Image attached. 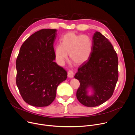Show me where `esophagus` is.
<instances>
[{
	"instance_id": "esophagus-1",
	"label": "esophagus",
	"mask_w": 135,
	"mask_h": 135,
	"mask_svg": "<svg viewBox=\"0 0 135 135\" xmlns=\"http://www.w3.org/2000/svg\"><path fill=\"white\" fill-rule=\"evenodd\" d=\"M68 77L69 78H73L74 77V71L70 70L68 71Z\"/></svg>"
}]
</instances>
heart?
<instances>
[{"label":"heart","mask_w":135,"mask_h":135,"mask_svg":"<svg viewBox=\"0 0 135 135\" xmlns=\"http://www.w3.org/2000/svg\"><path fill=\"white\" fill-rule=\"evenodd\" d=\"M93 48L91 38L87 35L73 32L65 34L61 39V45L55 47V56L59 62H63L69 54L70 60L75 65H81L89 58Z\"/></svg>","instance_id":"b5f03b06"}]
</instances>
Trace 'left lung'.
<instances>
[{"mask_svg": "<svg viewBox=\"0 0 135 135\" xmlns=\"http://www.w3.org/2000/svg\"><path fill=\"white\" fill-rule=\"evenodd\" d=\"M93 39L90 56L79 67L75 76L80 83L77 98L87 107H96L108 100L118 79V58L111 42L98 31L95 33ZM89 87L94 91L90 97L87 95Z\"/></svg>", "mask_w": 135, "mask_h": 135, "instance_id": "8db88e82", "label": "left lung"}]
</instances>
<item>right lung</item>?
<instances>
[{
	"label": "right lung",
	"mask_w": 135,
	"mask_h": 135,
	"mask_svg": "<svg viewBox=\"0 0 135 135\" xmlns=\"http://www.w3.org/2000/svg\"><path fill=\"white\" fill-rule=\"evenodd\" d=\"M56 29H43L21 45L17 56L16 84L23 100L35 107H46L55 100L58 85L67 77L66 70L55 61Z\"/></svg>",
	"instance_id": "1"
}]
</instances>
